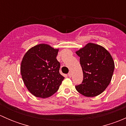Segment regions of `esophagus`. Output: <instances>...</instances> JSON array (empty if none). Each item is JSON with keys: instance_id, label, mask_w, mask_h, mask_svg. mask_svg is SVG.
I'll return each instance as SVG.
<instances>
[{"instance_id": "esophagus-1", "label": "esophagus", "mask_w": 126, "mask_h": 126, "mask_svg": "<svg viewBox=\"0 0 126 126\" xmlns=\"http://www.w3.org/2000/svg\"><path fill=\"white\" fill-rule=\"evenodd\" d=\"M68 76H69V77H72V72H69V73H68Z\"/></svg>"}]
</instances>
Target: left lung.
<instances>
[{
  "instance_id": "8db88e82",
  "label": "left lung",
  "mask_w": 126,
  "mask_h": 126,
  "mask_svg": "<svg viewBox=\"0 0 126 126\" xmlns=\"http://www.w3.org/2000/svg\"><path fill=\"white\" fill-rule=\"evenodd\" d=\"M76 53L80 57L83 74V82L76 86V90L86 97L98 96L111 82L115 69L112 57L104 47L91 43Z\"/></svg>"
}]
</instances>
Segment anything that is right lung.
Instances as JSON below:
<instances>
[{"label":"right lung","instance_id":"right-lung-1","mask_svg":"<svg viewBox=\"0 0 126 126\" xmlns=\"http://www.w3.org/2000/svg\"><path fill=\"white\" fill-rule=\"evenodd\" d=\"M58 50L49 44H39L30 48L22 58V80L27 90L36 97L51 96L64 79L60 74V63L56 58Z\"/></svg>","mask_w":126,"mask_h":126}]
</instances>
